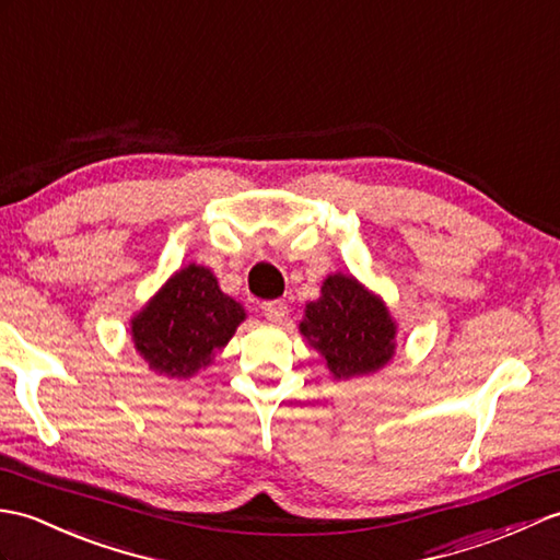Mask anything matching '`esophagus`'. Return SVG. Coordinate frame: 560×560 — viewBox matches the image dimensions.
<instances>
[{
	"mask_svg": "<svg viewBox=\"0 0 560 560\" xmlns=\"http://www.w3.org/2000/svg\"><path fill=\"white\" fill-rule=\"evenodd\" d=\"M260 312H264V316L272 323H278L284 318V314H288V304H284L282 300H272V302H264L260 304Z\"/></svg>",
	"mask_w": 560,
	"mask_h": 560,
	"instance_id": "34e87169",
	"label": "esophagus"
}]
</instances>
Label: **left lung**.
<instances>
[{
    "mask_svg": "<svg viewBox=\"0 0 560 560\" xmlns=\"http://www.w3.org/2000/svg\"><path fill=\"white\" fill-rule=\"evenodd\" d=\"M300 330L326 359L335 378L374 374L395 354L397 328L388 306L342 272L323 280L320 296L304 308Z\"/></svg>",
    "mask_w": 560,
    "mask_h": 560,
    "instance_id": "obj_1",
    "label": "left lung"
}]
</instances>
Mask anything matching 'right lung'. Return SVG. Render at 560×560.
Wrapping results in <instances>:
<instances>
[{"label":"right lung","mask_w":560,"mask_h":560,"mask_svg":"<svg viewBox=\"0 0 560 560\" xmlns=\"http://www.w3.org/2000/svg\"><path fill=\"white\" fill-rule=\"evenodd\" d=\"M244 318L242 304L220 290L210 268L189 264L131 318V338L155 374L191 378L213 362Z\"/></svg>","instance_id":"obj_1"}]
</instances>
